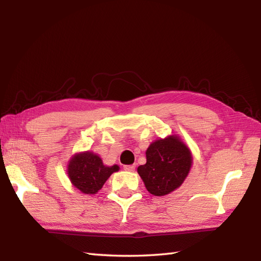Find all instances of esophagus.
Returning a JSON list of instances; mask_svg holds the SVG:
<instances>
[{"label": "esophagus", "mask_w": 261, "mask_h": 261, "mask_svg": "<svg viewBox=\"0 0 261 261\" xmlns=\"http://www.w3.org/2000/svg\"><path fill=\"white\" fill-rule=\"evenodd\" d=\"M123 168H124V170H126V171H134V170L136 169V166H135V165H125Z\"/></svg>", "instance_id": "1"}]
</instances>
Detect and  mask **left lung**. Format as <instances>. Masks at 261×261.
Wrapping results in <instances>:
<instances>
[{
    "instance_id": "left-lung-1",
    "label": "left lung",
    "mask_w": 261,
    "mask_h": 261,
    "mask_svg": "<svg viewBox=\"0 0 261 261\" xmlns=\"http://www.w3.org/2000/svg\"><path fill=\"white\" fill-rule=\"evenodd\" d=\"M147 163L138 167V174L147 191L164 196L177 190L190 173L192 152L178 136L153 141L146 151Z\"/></svg>"
}]
</instances>
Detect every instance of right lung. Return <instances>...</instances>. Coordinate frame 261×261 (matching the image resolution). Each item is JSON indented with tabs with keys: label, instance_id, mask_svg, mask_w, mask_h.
Returning a JSON list of instances; mask_svg holds the SVG:
<instances>
[{
	"label": "right lung",
	"instance_id": "1",
	"mask_svg": "<svg viewBox=\"0 0 261 261\" xmlns=\"http://www.w3.org/2000/svg\"><path fill=\"white\" fill-rule=\"evenodd\" d=\"M118 170V165L105 166L102 159L92 151L74 154L67 166V174L71 184L88 195L96 194L109 177Z\"/></svg>",
	"mask_w": 261,
	"mask_h": 261
}]
</instances>
